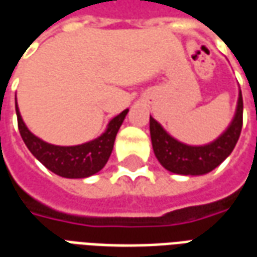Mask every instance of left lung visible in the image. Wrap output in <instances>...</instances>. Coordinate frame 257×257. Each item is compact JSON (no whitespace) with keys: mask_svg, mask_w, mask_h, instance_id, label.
<instances>
[{"mask_svg":"<svg viewBox=\"0 0 257 257\" xmlns=\"http://www.w3.org/2000/svg\"><path fill=\"white\" fill-rule=\"evenodd\" d=\"M242 93L239 90L237 111L231 123L215 142L205 146L180 143L167 134V131L154 118L150 117L151 143L157 160L169 172L179 175L198 176L213 171L231 154L237 145L242 129Z\"/></svg>","mask_w":257,"mask_h":257,"instance_id":"8db88e82","label":"left lung"}]
</instances>
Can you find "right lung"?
Wrapping results in <instances>:
<instances>
[{"instance_id":"obj_1","label":"right lung","mask_w":257,"mask_h":257,"mask_svg":"<svg viewBox=\"0 0 257 257\" xmlns=\"http://www.w3.org/2000/svg\"><path fill=\"white\" fill-rule=\"evenodd\" d=\"M128 108L114 117L107 125L104 134L95 140L78 146H55L44 142L33 135L22 119L19 107L16 103L18 126L22 139L42 165L62 178L84 179L97 173L106 165L111 156L114 140L119 126L122 125Z\"/></svg>"}]
</instances>
